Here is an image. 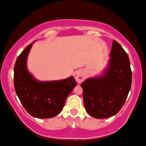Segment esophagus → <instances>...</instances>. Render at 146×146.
<instances>
[{
	"label": "esophagus",
	"instance_id": "esophagus-1",
	"mask_svg": "<svg viewBox=\"0 0 146 146\" xmlns=\"http://www.w3.org/2000/svg\"><path fill=\"white\" fill-rule=\"evenodd\" d=\"M75 79L78 83H81L85 80L86 78V73L84 70H78L75 72L74 73Z\"/></svg>",
	"mask_w": 146,
	"mask_h": 146
}]
</instances>
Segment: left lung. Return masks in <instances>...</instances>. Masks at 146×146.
<instances>
[{
  "label": "left lung",
  "instance_id": "1",
  "mask_svg": "<svg viewBox=\"0 0 146 146\" xmlns=\"http://www.w3.org/2000/svg\"><path fill=\"white\" fill-rule=\"evenodd\" d=\"M109 66L101 77L81 84L86 111L92 117L106 118L116 114L124 105L132 85V70L125 51L113 40Z\"/></svg>",
  "mask_w": 146,
  "mask_h": 146
}]
</instances>
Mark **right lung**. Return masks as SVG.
<instances>
[{
    "instance_id": "1",
    "label": "right lung",
    "mask_w": 146,
    "mask_h": 146,
    "mask_svg": "<svg viewBox=\"0 0 146 146\" xmlns=\"http://www.w3.org/2000/svg\"><path fill=\"white\" fill-rule=\"evenodd\" d=\"M33 46L28 45L17 57L14 68L17 95L24 108L33 117L49 118L63 109L67 97L77 85L74 77L62 80L40 82L28 71L27 57Z\"/></svg>"
}]
</instances>
